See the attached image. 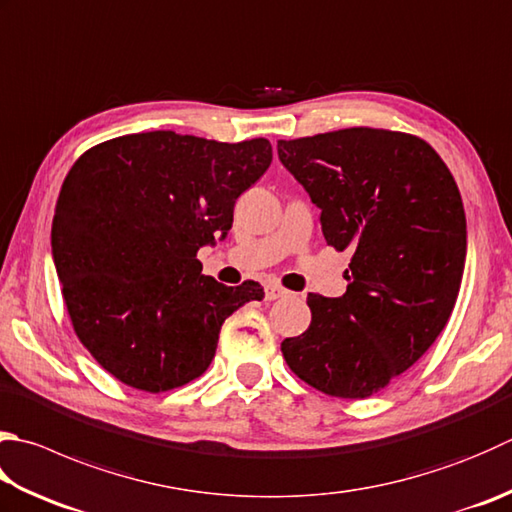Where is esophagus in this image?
I'll return each mask as SVG.
<instances>
[{"label": "esophagus", "mask_w": 512, "mask_h": 512, "mask_svg": "<svg viewBox=\"0 0 512 512\" xmlns=\"http://www.w3.org/2000/svg\"><path fill=\"white\" fill-rule=\"evenodd\" d=\"M287 296V289L281 285H267L265 287V301H276V298H283Z\"/></svg>", "instance_id": "34e87169"}]
</instances>
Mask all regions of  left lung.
<instances>
[{
    "instance_id": "obj_1",
    "label": "left lung",
    "mask_w": 512,
    "mask_h": 512,
    "mask_svg": "<svg viewBox=\"0 0 512 512\" xmlns=\"http://www.w3.org/2000/svg\"><path fill=\"white\" fill-rule=\"evenodd\" d=\"M278 158L321 209L325 243L352 252L345 294L307 296L312 323L283 356L312 388L368 399L421 359L455 307L466 265L457 182L426 140L388 129L278 140Z\"/></svg>"
}]
</instances>
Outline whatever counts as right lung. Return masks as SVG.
I'll return each instance as SVG.
<instances>
[{
	"mask_svg": "<svg viewBox=\"0 0 512 512\" xmlns=\"http://www.w3.org/2000/svg\"><path fill=\"white\" fill-rule=\"evenodd\" d=\"M265 138L176 131L95 144L66 173L51 245L73 330L102 368L142 392L209 368L225 318L263 287L202 276L198 249L227 236L234 205L267 171Z\"/></svg>",
	"mask_w": 512,
	"mask_h": 512,
	"instance_id": "obj_1",
	"label": "right lung"
}]
</instances>
